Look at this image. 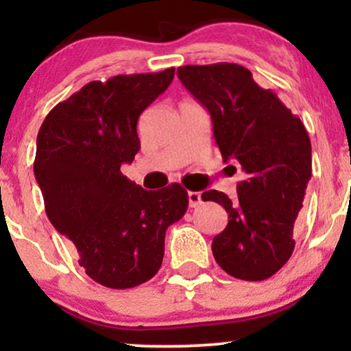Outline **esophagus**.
<instances>
[{
	"label": "esophagus",
	"instance_id": "34e87169",
	"mask_svg": "<svg viewBox=\"0 0 351 351\" xmlns=\"http://www.w3.org/2000/svg\"><path fill=\"white\" fill-rule=\"evenodd\" d=\"M188 203H189V208L199 206V204H201V193L189 191L188 193Z\"/></svg>",
	"mask_w": 351,
	"mask_h": 351
}]
</instances>
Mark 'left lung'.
Returning a JSON list of instances; mask_svg holds the SVG:
<instances>
[{
  "mask_svg": "<svg viewBox=\"0 0 351 351\" xmlns=\"http://www.w3.org/2000/svg\"><path fill=\"white\" fill-rule=\"evenodd\" d=\"M176 75L211 115L223 162L241 165L245 175L236 199L216 189L201 195L228 213L226 229L213 239V256L236 279H267L295 245L293 223L312 176L307 130L239 64L183 66Z\"/></svg>",
  "mask_w": 351,
  "mask_h": 351,
  "instance_id": "1",
  "label": "left lung"
}]
</instances>
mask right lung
<instances>
[{"label": "right lung", "mask_w": 351, "mask_h": 351, "mask_svg": "<svg viewBox=\"0 0 351 351\" xmlns=\"http://www.w3.org/2000/svg\"><path fill=\"white\" fill-rule=\"evenodd\" d=\"M175 67L92 80L47 114L34 176L52 226L77 249L80 267L110 289H130L162 267L168 226L186 213L178 183L147 191L120 167L140 150L136 122L167 90Z\"/></svg>", "instance_id": "right-lung-1"}]
</instances>
